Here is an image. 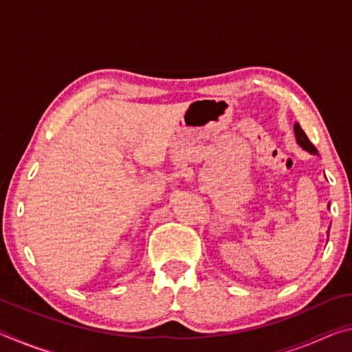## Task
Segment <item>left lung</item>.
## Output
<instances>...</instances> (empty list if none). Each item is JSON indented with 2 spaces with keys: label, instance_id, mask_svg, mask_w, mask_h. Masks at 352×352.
<instances>
[{
  "label": "left lung",
  "instance_id": "left-lung-1",
  "mask_svg": "<svg viewBox=\"0 0 352 352\" xmlns=\"http://www.w3.org/2000/svg\"><path fill=\"white\" fill-rule=\"evenodd\" d=\"M294 132H295V138H296L298 146H300L301 148H305L306 152L312 153V155H317V153H318V151H317V148H315V146L312 144V142L309 141L306 133L302 132V129L300 127V124H298V122H295ZM327 208H329V206H327ZM327 236H329V231H327Z\"/></svg>",
  "mask_w": 352,
  "mask_h": 352
}]
</instances>
